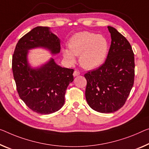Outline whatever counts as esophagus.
Segmentation results:
<instances>
[{"label": "esophagus", "instance_id": "esophagus-1", "mask_svg": "<svg viewBox=\"0 0 149 149\" xmlns=\"http://www.w3.org/2000/svg\"><path fill=\"white\" fill-rule=\"evenodd\" d=\"M79 74H80V72L77 71V70H74V72H73V76H74V77L79 76Z\"/></svg>", "mask_w": 149, "mask_h": 149}]
</instances>
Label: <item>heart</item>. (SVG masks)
Instances as JSON below:
<instances>
[{
	"label": "heart",
	"mask_w": 149,
	"mask_h": 149,
	"mask_svg": "<svg viewBox=\"0 0 149 149\" xmlns=\"http://www.w3.org/2000/svg\"><path fill=\"white\" fill-rule=\"evenodd\" d=\"M68 48L63 49V56L68 63L74 64L75 56H79V63L82 67L94 69L106 61L109 46L104 36L83 31L74 34L70 38Z\"/></svg>",
	"instance_id": "b5f03b06"
}]
</instances>
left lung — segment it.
I'll list each match as a JSON object with an SVG mask.
<instances>
[{
  "label": "left lung",
  "mask_w": 149,
  "mask_h": 149,
  "mask_svg": "<svg viewBox=\"0 0 149 149\" xmlns=\"http://www.w3.org/2000/svg\"><path fill=\"white\" fill-rule=\"evenodd\" d=\"M111 45L106 61L84 74L85 97L89 107L101 113H112L125 104L134 84V58L129 41L108 26Z\"/></svg>",
  "instance_id": "8db88e82"
}]
</instances>
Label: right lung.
I'll return each instance as SVG.
<instances>
[{
	"label": "right lung",
	"instance_id": "obj_1",
	"mask_svg": "<svg viewBox=\"0 0 149 149\" xmlns=\"http://www.w3.org/2000/svg\"><path fill=\"white\" fill-rule=\"evenodd\" d=\"M44 49L55 56L61 51V40L49 27L37 26L20 38L13 56V72L19 97L35 113L49 114L65 104L68 84L74 80V70L62 67L52 58L39 67L29 63V51Z\"/></svg>",
	"mask_w": 149,
	"mask_h": 149
}]
</instances>
